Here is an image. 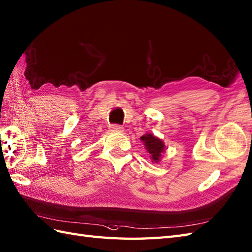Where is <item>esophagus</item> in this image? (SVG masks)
Listing matches in <instances>:
<instances>
[{
  "label": "esophagus",
  "instance_id": "1",
  "mask_svg": "<svg viewBox=\"0 0 252 252\" xmlns=\"http://www.w3.org/2000/svg\"><path fill=\"white\" fill-rule=\"evenodd\" d=\"M109 128H110V131H112V132H119V133H120V132H124V127L118 126V125L110 126Z\"/></svg>",
  "mask_w": 252,
  "mask_h": 252
}]
</instances>
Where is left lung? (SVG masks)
Instances as JSON below:
<instances>
[{
  "label": "left lung",
  "instance_id": "obj_1",
  "mask_svg": "<svg viewBox=\"0 0 252 252\" xmlns=\"http://www.w3.org/2000/svg\"><path fill=\"white\" fill-rule=\"evenodd\" d=\"M140 140L144 143L145 149L150 156V159L155 163H159L161 161L162 155L165 151V144L159 137L155 136L151 133H146L140 137Z\"/></svg>",
  "mask_w": 252,
  "mask_h": 252
}]
</instances>
